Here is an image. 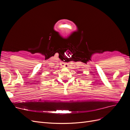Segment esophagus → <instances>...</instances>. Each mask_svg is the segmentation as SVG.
Here are the masks:
<instances>
[{"label":"esophagus","mask_w":130,"mask_h":130,"mask_svg":"<svg viewBox=\"0 0 130 130\" xmlns=\"http://www.w3.org/2000/svg\"><path fill=\"white\" fill-rule=\"evenodd\" d=\"M63 66V67H66V66H67V63H63V64H62Z\"/></svg>","instance_id":"obj_1"}]
</instances>
